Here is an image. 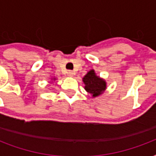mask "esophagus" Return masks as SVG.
<instances>
[{
	"label": "esophagus",
	"instance_id": "1",
	"mask_svg": "<svg viewBox=\"0 0 156 156\" xmlns=\"http://www.w3.org/2000/svg\"><path fill=\"white\" fill-rule=\"evenodd\" d=\"M68 75L69 76V77H73V75H74V72L72 70H69Z\"/></svg>",
	"mask_w": 156,
	"mask_h": 156
}]
</instances>
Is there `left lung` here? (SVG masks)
Wrapping results in <instances>:
<instances>
[{"label": "left lung", "instance_id": "obj_1", "mask_svg": "<svg viewBox=\"0 0 156 156\" xmlns=\"http://www.w3.org/2000/svg\"><path fill=\"white\" fill-rule=\"evenodd\" d=\"M83 81L85 84V90L88 93H90L92 97H97L106 90V82L103 78L96 75L94 69L89 71L83 77Z\"/></svg>", "mask_w": 156, "mask_h": 156}]
</instances>
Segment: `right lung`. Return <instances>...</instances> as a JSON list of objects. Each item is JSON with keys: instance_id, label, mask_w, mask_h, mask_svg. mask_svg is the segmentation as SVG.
Masks as SVG:
<instances>
[{"instance_id": "add662e5", "label": "right lung", "mask_w": 156, "mask_h": 156, "mask_svg": "<svg viewBox=\"0 0 156 156\" xmlns=\"http://www.w3.org/2000/svg\"><path fill=\"white\" fill-rule=\"evenodd\" d=\"M55 79H56V78H54V79H53V80H55Z\"/></svg>"}]
</instances>
